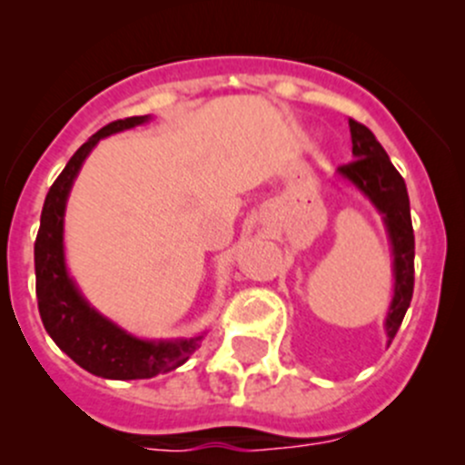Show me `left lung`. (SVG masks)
I'll list each match as a JSON object with an SVG mask.
<instances>
[{
  "label": "left lung",
  "instance_id": "left-lung-1",
  "mask_svg": "<svg viewBox=\"0 0 465 465\" xmlns=\"http://www.w3.org/2000/svg\"><path fill=\"white\" fill-rule=\"evenodd\" d=\"M349 128L355 159L337 168V175L351 182L364 198L371 200V204L382 213L391 241L393 299L384 322V331L391 341L414 294V229H411L410 195H407L405 180L393 168L376 134L353 119H349Z\"/></svg>",
  "mask_w": 465,
  "mask_h": 465
}]
</instances>
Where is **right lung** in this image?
<instances>
[{
	"mask_svg": "<svg viewBox=\"0 0 465 465\" xmlns=\"http://www.w3.org/2000/svg\"><path fill=\"white\" fill-rule=\"evenodd\" d=\"M150 116H128L107 124L74 153L58 180L51 184L35 238L37 311L51 340L78 367L110 380H143L168 373L191 358L203 335L191 340H139L94 311L64 265V206L83 162L103 137L134 128Z\"/></svg>",
	"mask_w": 465,
	"mask_h": 465,
	"instance_id": "right-lung-1",
	"label": "right lung"
}]
</instances>
